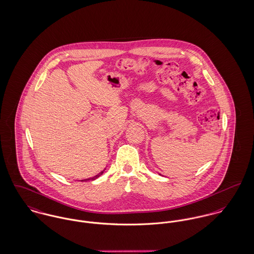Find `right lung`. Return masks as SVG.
<instances>
[{"label": "right lung", "mask_w": 254, "mask_h": 254, "mask_svg": "<svg viewBox=\"0 0 254 254\" xmlns=\"http://www.w3.org/2000/svg\"><path fill=\"white\" fill-rule=\"evenodd\" d=\"M105 170V169H104ZM104 170H102L100 173H98V175L95 176V177H92V178H89V179H85V180H81V182H87V181H94V180H96V179H98V177L100 175H102L103 174V172H104Z\"/></svg>", "instance_id": "obj_1"}]
</instances>
